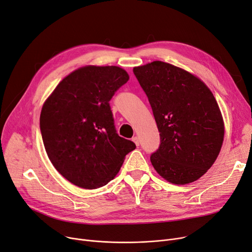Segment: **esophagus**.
I'll use <instances>...</instances> for the list:
<instances>
[{
    "instance_id": "34e87169",
    "label": "esophagus",
    "mask_w": 252,
    "mask_h": 252,
    "mask_svg": "<svg viewBox=\"0 0 252 252\" xmlns=\"http://www.w3.org/2000/svg\"><path fill=\"white\" fill-rule=\"evenodd\" d=\"M133 141H134V143H135L137 146H139V145H140V140H139V138H138L137 136L133 138Z\"/></svg>"
}]
</instances>
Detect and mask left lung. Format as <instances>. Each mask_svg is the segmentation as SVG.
Masks as SVG:
<instances>
[{
  "label": "left lung",
  "instance_id": "8db88e82",
  "mask_svg": "<svg viewBox=\"0 0 252 252\" xmlns=\"http://www.w3.org/2000/svg\"><path fill=\"white\" fill-rule=\"evenodd\" d=\"M146 94L160 144L153 168L171 183L198 180L217 158L224 126L211 91L192 74L160 61L133 70Z\"/></svg>",
  "mask_w": 252,
  "mask_h": 252
}]
</instances>
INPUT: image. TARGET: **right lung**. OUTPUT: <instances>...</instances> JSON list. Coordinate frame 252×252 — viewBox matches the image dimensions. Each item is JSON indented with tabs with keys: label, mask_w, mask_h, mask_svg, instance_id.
Instances as JSON below:
<instances>
[{
	"label": "right lung",
	"mask_w": 252,
	"mask_h": 252,
	"mask_svg": "<svg viewBox=\"0 0 252 252\" xmlns=\"http://www.w3.org/2000/svg\"><path fill=\"white\" fill-rule=\"evenodd\" d=\"M127 80V73L115 65H87L63 78L43 105L40 129L47 156L79 188L106 185L136 148L118 136L109 103Z\"/></svg>",
	"instance_id": "add662e5"
}]
</instances>
